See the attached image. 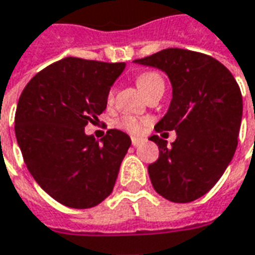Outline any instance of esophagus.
<instances>
[{
	"label": "esophagus",
	"mask_w": 255,
	"mask_h": 255,
	"mask_svg": "<svg viewBox=\"0 0 255 255\" xmlns=\"http://www.w3.org/2000/svg\"><path fill=\"white\" fill-rule=\"evenodd\" d=\"M142 142H143V139H140V138H132V139H131L132 146H139Z\"/></svg>",
	"instance_id": "obj_1"
}]
</instances>
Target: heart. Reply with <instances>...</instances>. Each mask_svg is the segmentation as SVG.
Here are the masks:
<instances>
[{"label":"heart","instance_id":"b5f03b06","mask_svg":"<svg viewBox=\"0 0 255 255\" xmlns=\"http://www.w3.org/2000/svg\"><path fill=\"white\" fill-rule=\"evenodd\" d=\"M136 85L143 92V95L147 97L154 88H157L160 85H164V81L157 73L145 72L140 73L139 76L136 77ZM113 98H115V88H110L109 92H108V98H106L108 103L113 102ZM146 123H147L146 120H139V119H135L132 116H123L117 120L116 124H117V127L122 128V129L129 133H139L142 132Z\"/></svg>","mask_w":255,"mask_h":255}]
</instances>
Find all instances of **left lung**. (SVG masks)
Listing matches in <instances>:
<instances>
[{
    "mask_svg": "<svg viewBox=\"0 0 255 255\" xmlns=\"http://www.w3.org/2000/svg\"><path fill=\"white\" fill-rule=\"evenodd\" d=\"M133 62L158 67L172 84L167 115L157 132L175 131L167 146L158 135V158L147 171L154 190L174 203H189L206 195L231 163L239 135L243 101L232 73L206 53L167 48Z\"/></svg>",
    "mask_w": 255,
    "mask_h": 255,
    "instance_id": "left-lung-1",
    "label": "left lung"
}]
</instances>
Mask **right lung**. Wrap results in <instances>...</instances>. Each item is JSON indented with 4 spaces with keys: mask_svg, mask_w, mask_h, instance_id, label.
I'll return each mask as SVG.
<instances>
[{
    "mask_svg": "<svg viewBox=\"0 0 255 255\" xmlns=\"http://www.w3.org/2000/svg\"><path fill=\"white\" fill-rule=\"evenodd\" d=\"M124 67L69 56L37 73L19 98L15 133L24 164L63 206L95 207L113 192L131 139L109 129L97 140L84 128L105 112L110 85Z\"/></svg>",
    "mask_w": 255,
    "mask_h": 255,
    "instance_id": "add662e5",
    "label": "right lung"
}]
</instances>
